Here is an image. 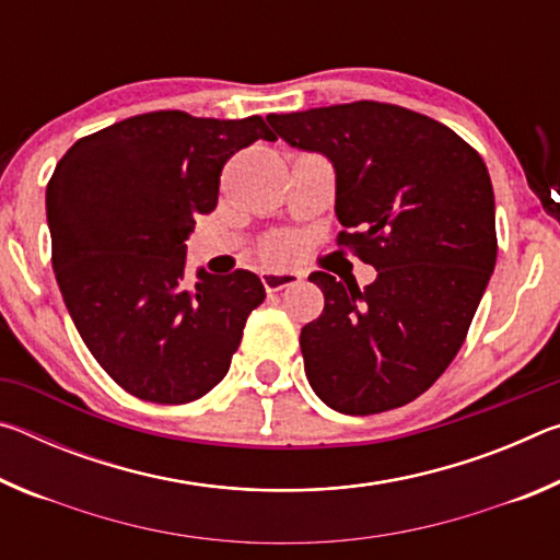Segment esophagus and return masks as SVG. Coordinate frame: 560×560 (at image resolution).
Returning a JSON list of instances; mask_svg holds the SVG:
<instances>
[{"label":"esophagus","mask_w":560,"mask_h":560,"mask_svg":"<svg viewBox=\"0 0 560 560\" xmlns=\"http://www.w3.org/2000/svg\"><path fill=\"white\" fill-rule=\"evenodd\" d=\"M299 281H301V273H296V271H261V283L269 293L296 287Z\"/></svg>","instance_id":"1"}]
</instances>
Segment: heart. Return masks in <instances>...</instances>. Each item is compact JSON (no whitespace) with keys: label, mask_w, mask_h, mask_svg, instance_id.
<instances>
[{"label":"heart","mask_w":560,"mask_h":560,"mask_svg":"<svg viewBox=\"0 0 560 560\" xmlns=\"http://www.w3.org/2000/svg\"><path fill=\"white\" fill-rule=\"evenodd\" d=\"M291 252H293V242L279 240L267 246V254H264V257H267L271 264H279V261H287L291 257Z\"/></svg>","instance_id":"heart-1"}]
</instances>
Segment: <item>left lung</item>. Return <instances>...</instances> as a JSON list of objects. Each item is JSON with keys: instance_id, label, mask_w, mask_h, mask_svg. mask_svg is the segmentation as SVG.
<instances>
[{"instance_id": "left-lung-1", "label": "left lung", "mask_w": 560, "mask_h": 560, "mask_svg": "<svg viewBox=\"0 0 560 560\" xmlns=\"http://www.w3.org/2000/svg\"><path fill=\"white\" fill-rule=\"evenodd\" d=\"M291 148L336 170V217L377 277L365 289L314 271L324 314L301 328L314 393L343 415L420 397L457 355L497 264L494 189L485 160L422 113L358 101L271 113Z\"/></svg>"}]
</instances>
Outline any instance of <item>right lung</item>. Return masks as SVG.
Returning a JSON list of instances; mask_svg holds the SVG:
<instances>
[{
	"label": "right lung",
	"instance_id": "right-lung-1",
	"mask_svg": "<svg viewBox=\"0 0 560 560\" xmlns=\"http://www.w3.org/2000/svg\"><path fill=\"white\" fill-rule=\"evenodd\" d=\"M277 140L259 116H132L69 148L46 187L51 264L91 355L122 390L192 402L230 371L246 318L267 296L257 273L197 269L185 240L210 214L236 150Z\"/></svg>",
	"mask_w": 560,
	"mask_h": 560
}]
</instances>
